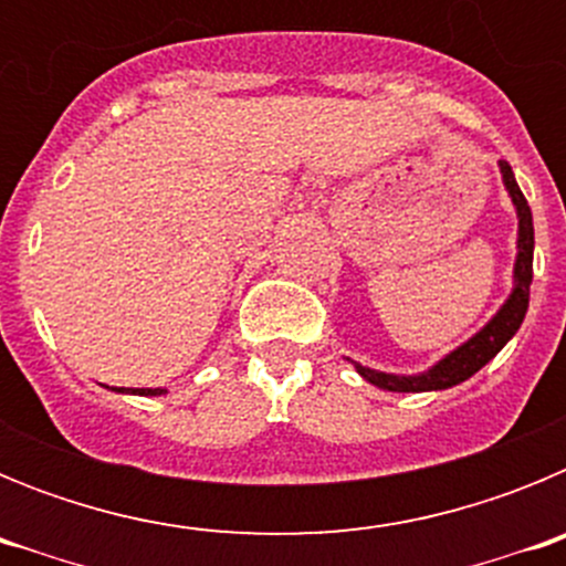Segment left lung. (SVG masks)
I'll list each match as a JSON object with an SVG mask.
<instances>
[{"label":"left lung","instance_id":"obj_1","mask_svg":"<svg viewBox=\"0 0 566 566\" xmlns=\"http://www.w3.org/2000/svg\"><path fill=\"white\" fill-rule=\"evenodd\" d=\"M502 169V181L507 189L510 201L516 207L518 218V240H516V266H513V292L504 300V306L493 314L488 326L482 332H476L468 343H462L459 348H453L448 357L439 359L437 365H431L428 371L411 374V377H399V374H385L374 371V368H365V365L354 363L357 374L363 379H368L371 385L382 388V391H399V394H419V391H444V388H453V385L470 379L479 368L490 363L502 352L504 345L513 339V334L518 332V326L524 323V314H527L530 303V283H533V212L527 207V198L522 195L516 184V175L510 169L507 161H499Z\"/></svg>","mask_w":566,"mask_h":566}]
</instances>
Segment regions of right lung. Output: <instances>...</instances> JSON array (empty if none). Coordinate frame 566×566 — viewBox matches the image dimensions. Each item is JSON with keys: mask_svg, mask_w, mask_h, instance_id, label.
I'll return each instance as SVG.
<instances>
[{"mask_svg": "<svg viewBox=\"0 0 566 566\" xmlns=\"http://www.w3.org/2000/svg\"><path fill=\"white\" fill-rule=\"evenodd\" d=\"M127 394H138V397H158V394H167V391H164V388H127Z\"/></svg>", "mask_w": 566, "mask_h": 566, "instance_id": "obj_1", "label": "right lung"}]
</instances>
